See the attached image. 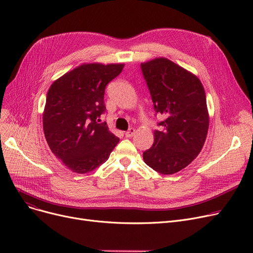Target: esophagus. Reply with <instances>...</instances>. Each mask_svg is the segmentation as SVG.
I'll use <instances>...</instances> for the list:
<instances>
[{
  "mask_svg": "<svg viewBox=\"0 0 253 253\" xmlns=\"http://www.w3.org/2000/svg\"><path fill=\"white\" fill-rule=\"evenodd\" d=\"M134 133H135V129L134 128H130L128 131L125 132V136L130 138V137H132V136L134 135Z\"/></svg>",
  "mask_w": 253,
  "mask_h": 253,
  "instance_id": "34e87169",
  "label": "esophagus"
}]
</instances>
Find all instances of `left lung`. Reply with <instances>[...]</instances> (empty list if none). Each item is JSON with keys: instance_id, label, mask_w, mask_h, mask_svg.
Instances as JSON below:
<instances>
[{"instance_id": "8db88e82", "label": "left lung", "mask_w": 253, "mask_h": 253, "mask_svg": "<svg viewBox=\"0 0 253 253\" xmlns=\"http://www.w3.org/2000/svg\"><path fill=\"white\" fill-rule=\"evenodd\" d=\"M157 113L166 119L154 131L144 163L161 174H174L200 154L209 127L205 90L199 78L165 57L140 64Z\"/></svg>"}]
</instances>
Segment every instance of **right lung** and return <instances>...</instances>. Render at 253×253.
Instances as JSON below:
<instances>
[{"label": "right lung", "mask_w": 253, "mask_h": 253, "mask_svg": "<svg viewBox=\"0 0 253 253\" xmlns=\"http://www.w3.org/2000/svg\"><path fill=\"white\" fill-rule=\"evenodd\" d=\"M124 63H83L50 86L43 112L44 134L50 150L75 173L84 174L108 160L119 142L106 123L104 90Z\"/></svg>", "instance_id": "right-lung-1"}]
</instances>
